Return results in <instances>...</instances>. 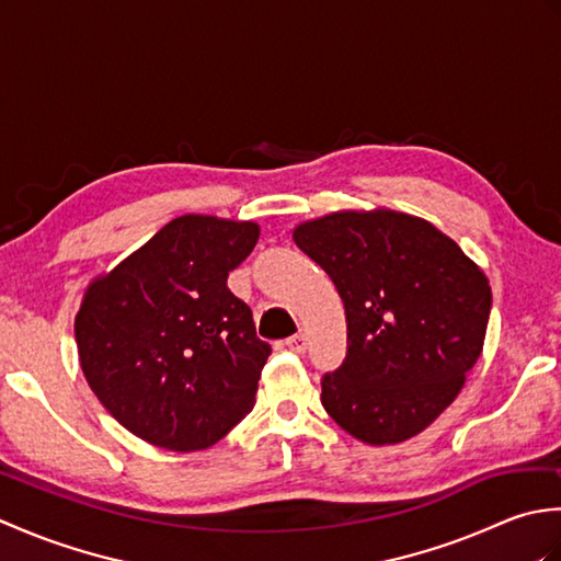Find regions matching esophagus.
<instances>
[{
  "mask_svg": "<svg viewBox=\"0 0 561 561\" xmlns=\"http://www.w3.org/2000/svg\"><path fill=\"white\" fill-rule=\"evenodd\" d=\"M284 344H287V350L294 352V354H304L306 352V335H301V332H296V335L284 340Z\"/></svg>",
  "mask_w": 561,
  "mask_h": 561,
  "instance_id": "1",
  "label": "esophagus"
}]
</instances>
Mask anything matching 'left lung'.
I'll list each match as a JSON object with an SVG mask.
<instances>
[{"label":"left lung","mask_w":561,"mask_h":561,"mask_svg":"<svg viewBox=\"0 0 561 561\" xmlns=\"http://www.w3.org/2000/svg\"><path fill=\"white\" fill-rule=\"evenodd\" d=\"M294 241L330 274L347 316V356L320 378L325 412L371 446L420 434L482 354V270L436 226L398 211L330 214Z\"/></svg>","instance_id":"left-lung-1"}]
</instances>
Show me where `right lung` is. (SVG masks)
I'll use <instances>...</instances> for the list:
<instances>
[{"instance_id": "add662e5", "label": "right lung", "mask_w": 561, "mask_h": 561, "mask_svg": "<svg viewBox=\"0 0 561 561\" xmlns=\"http://www.w3.org/2000/svg\"><path fill=\"white\" fill-rule=\"evenodd\" d=\"M257 236L253 221L185 214L83 296L75 323L83 376L135 436L202 450L253 410L272 347L226 279Z\"/></svg>"}]
</instances>
